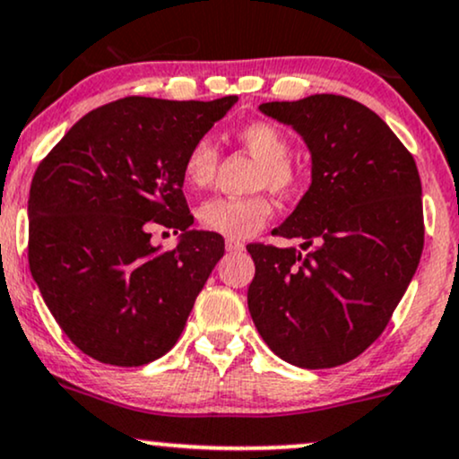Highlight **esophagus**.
I'll use <instances>...</instances> for the list:
<instances>
[{"mask_svg": "<svg viewBox=\"0 0 459 459\" xmlns=\"http://www.w3.org/2000/svg\"><path fill=\"white\" fill-rule=\"evenodd\" d=\"M225 248H228L230 253H240V251H245V245H242L240 240L228 238V240H225Z\"/></svg>", "mask_w": 459, "mask_h": 459, "instance_id": "obj_1", "label": "esophagus"}]
</instances>
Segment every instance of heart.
<instances>
[{"label": "heart", "instance_id": "1", "mask_svg": "<svg viewBox=\"0 0 459 459\" xmlns=\"http://www.w3.org/2000/svg\"><path fill=\"white\" fill-rule=\"evenodd\" d=\"M240 143L262 160L259 185L287 194L296 185L298 174L290 157V143L285 134L273 123L255 121L238 129ZM217 169V149L211 138L195 140L183 163V178L191 189H202L211 183ZM274 206L265 195L255 197H217L202 204L197 221L204 230L231 240H245L255 236L273 217Z\"/></svg>", "mask_w": 459, "mask_h": 459}]
</instances>
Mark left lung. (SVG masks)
<instances>
[{"label":"left lung","mask_w":459,"mask_h":459,"mask_svg":"<svg viewBox=\"0 0 459 459\" xmlns=\"http://www.w3.org/2000/svg\"><path fill=\"white\" fill-rule=\"evenodd\" d=\"M310 152V186L273 234L299 248L248 245V313L298 368L347 364L381 336L423 251L415 160L381 117L342 95L268 101Z\"/></svg>","instance_id":"1"}]
</instances>
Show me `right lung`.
Instances as JSON below:
<instances>
[{
    "mask_svg": "<svg viewBox=\"0 0 459 459\" xmlns=\"http://www.w3.org/2000/svg\"><path fill=\"white\" fill-rule=\"evenodd\" d=\"M236 95L212 101L126 98L84 115L31 180L30 270L65 336L89 358L143 366L178 341L223 257L214 231L191 230L186 152ZM180 229L174 252L152 224Z\"/></svg>",
    "mask_w": 459,
    "mask_h": 459,
    "instance_id": "add662e5",
    "label": "right lung"
}]
</instances>
